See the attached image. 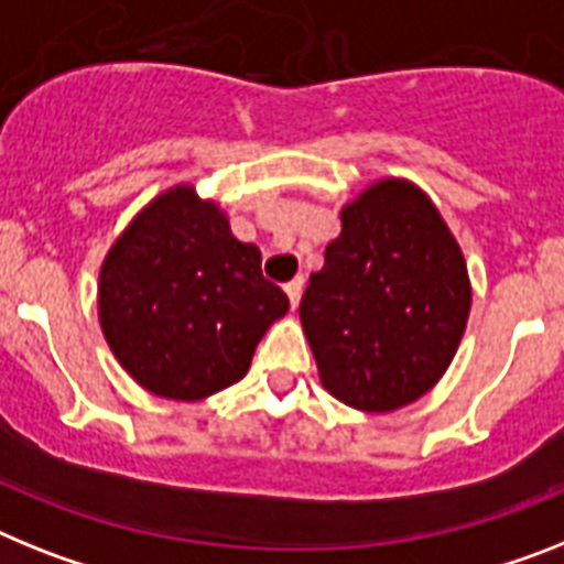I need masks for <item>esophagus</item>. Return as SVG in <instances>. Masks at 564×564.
Listing matches in <instances>:
<instances>
[{
    "label": "esophagus",
    "mask_w": 564,
    "mask_h": 564,
    "mask_svg": "<svg viewBox=\"0 0 564 564\" xmlns=\"http://www.w3.org/2000/svg\"><path fill=\"white\" fill-rule=\"evenodd\" d=\"M302 291H305V279H302V276H296V279H291V282H288L285 293H288V300H291V307L300 305Z\"/></svg>",
    "instance_id": "esophagus-1"
}]
</instances>
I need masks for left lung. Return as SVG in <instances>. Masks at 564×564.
Masks as SVG:
<instances>
[{
	"label": "left lung",
	"instance_id": "obj_1",
	"mask_svg": "<svg viewBox=\"0 0 564 564\" xmlns=\"http://www.w3.org/2000/svg\"><path fill=\"white\" fill-rule=\"evenodd\" d=\"M470 314L462 250L420 187L382 180L341 210L300 316L322 384L384 413L427 393L454 359Z\"/></svg>",
	"mask_w": 564,
	"mask_h": 564
}]
</instances>
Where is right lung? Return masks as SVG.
Here are the masks:
<instances>
[{"mask_svg": "<svg viewBox=\"0 0 564 564\" xmlns=\"http://www.w3.org/2000/svg\"><path fill=\"white\" fill-rule=\"evenodd\" d=\"M285 291L262 276L214 202L180 185L153 199L110 248L99 273L105 339L144 391L194 402L248 373Z\"/></svg>", "mask_w": 564, "mask_h": 564, "instance_id": "right-lung-1", "label": "right lung"}]
</instances>
